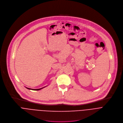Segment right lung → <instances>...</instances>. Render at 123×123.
I'll return each instance as SVG.
<instances>
[{
	"instance_id": "add662e5",
	"label": "right lung",
	"mask_w": 123,
	"mask_h": 123,
	"mask_svg": "<svg viewBox=\"0 0 123 123\" xmlns=\"http://www.w3.org/2000/svg\"><path fill=\"white\" fill-rule=\"evenodd\" d=\"M47 86H45V87H43V88H40V89H31V88H28V87H26L27 89H29V90H34V91H39V90H41V89H43V88H45V87H46Z\"/></svg>"
}]
</instances>
